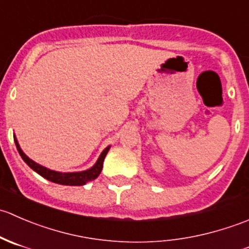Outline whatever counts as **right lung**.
I'll return each instance as SVG.
<instances>
[{
	"instance_id": "1",
	"label": "right lung",
	"mask_w": 249,
	"mask_h": 249,
	"mask_svg": "<svg viewBox=\"0 0 249 249\" xmlns=\"http://www.w3.org/2000/svg\"><path fill=\"white\" fill-rule=\"evenodd\" d=\"M14 141H16L17 149L18 152H19L20 157L22 158V160H24V161L26 162V164L34 170V171H36L38 175H41L42 177H44L46 179L50 180V182L57 183V184H62V185H83L85 184V183L90 182V180L99 177V175L102 171V166H104L105 157H106V154L108 153V149H109V147H107L106 149L101 153L97 162L91 167V169L87 170V171H82V172L62 173V172L52 171V170L46 169V167L41 166V165L32 161L31 159H29V158L24 154L21 148H20L19 144H18V141L16 139H14Z\"/></svg>"
}]
</instances>
